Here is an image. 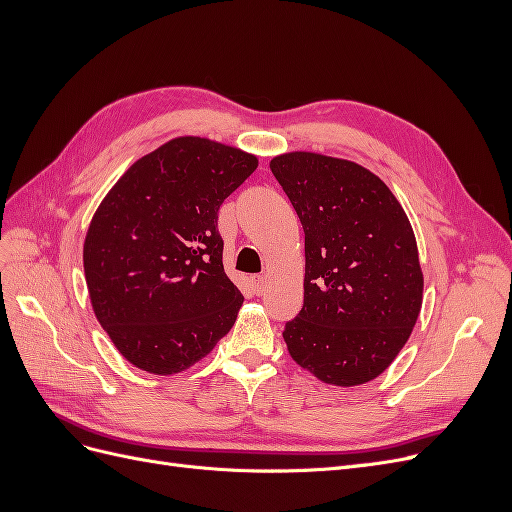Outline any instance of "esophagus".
Segmentation results:
<instances>
[{
	"label": "esophagus",
	"mask_w": 512,
	"mask_h": 512,
	"mask_svg": "<svg viewBox=\"0 0 512 512\" xmlns=\"http://www.w3.org/2000/svg\"><path fill=\"white\" fill-rule=\"evenodd\" d=\"M265 290H267V277H265V275L254 277V292H256V294H262Z\"/></svg>",
	"instance_id": "1"
}]
</instances>
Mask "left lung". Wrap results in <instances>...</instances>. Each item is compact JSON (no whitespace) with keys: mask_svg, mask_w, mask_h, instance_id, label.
I'll return each instance as SVG.
<instances>
[{"mask_svg":"<svg viewBox=\"0 0 512 512\" xmlns=\"http://www.w3.org/2000/svg\"><path fill=\"white\" fill-rule=\"evenodd\" d=\"M305 232L303 307L284 342L303 369L335 386L378 378L406 346L423 303L412 226L386 183L320 153L271 160Z\"/></svg>","mask_w":512,"mask_h":512,"instance_id":"obj_1","label":"left lung"}]
</instances>
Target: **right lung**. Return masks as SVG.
<instances>
[{
    "mask_svg": "<svg viewBox=\"0 0 512 512\" xmlns=\"http://www.w3.org/2000/svg\"><path fill=\"white\" fill-rule=\"evenodd\" d=\"M256 156L181 136L134 162L89 224L91 305L117 350L149 374L188 369L232 329L243 294L224 273L218 211Z\"/></svg>",
    "mask_w": 512,
    "mask_h": 512,
    "instance_id": "add662e5",
    "label": "right lung"
}]
</instances>
